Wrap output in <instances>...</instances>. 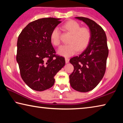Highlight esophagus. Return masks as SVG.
Here are the masks:
<instances>
[{
    "mask_svg": "<svg viewBox=\"0 0 123 123\" xmlns=\"http://www.w3.org/2000/svg\"><path fill=\"white\" fill-rule=\"evenodd\" d=\"M65 61H66V63H67L69 61V59H68V58L66 57V58H65Z\"/></svg>",
    "mask_w": 123,
    "mask_h": 123,
    "instance_id": "1",
    "label": "esophagus"
}]
</instances>
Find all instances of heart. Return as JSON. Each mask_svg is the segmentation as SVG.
<instances>
[{"instance_id": "obj_1", "label": "heart", "mask_w": 123, "mask_h": 123, "mask_svg": "<svg viewBox=\"0 0 123 123\" xmlns=\"http://www.w3.org/2000/svg\"><path fill=\"white\" fill-rule=\"evenodd\" d=\"M62 29L72 35L68 42L69 44L63 45L57 50L59 55L64 57H70L77 51H82L88 46L91 39V32L86 27H81L78 22L70 20L62 25ZM51 42L55 46H59L60 42V31L55 28L50 35Z\"/></svg>"}]
</instances>
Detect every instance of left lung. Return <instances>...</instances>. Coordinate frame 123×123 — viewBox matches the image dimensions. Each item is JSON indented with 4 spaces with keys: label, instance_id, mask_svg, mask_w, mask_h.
<instances>
[{
    "label": "left lung",
    "instance_id": "obj_1",
    "mask_svg": "<svg viewBox=\"0 0 123 123\" xmlns=\"http://www.w3.org/2000/svg\"><path fill=\"white\" fill-rule=\"evenodd\" d=\"M89 27L91 39L80 55L70 59L74 71L69 75L70 86L80 92H89L96 87L105 74L109 55L106 35L103 29L89 18L76 17Z\"/></svg>",
    "mask_w": 123,
    "mask_h": 123
}]
</instances>
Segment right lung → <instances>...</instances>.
Returning <instances> with one entry per match:
<instances>
[{
	"label": "right lung",
	"mask_w": 123,
	"mask_h": 123,
	"mask_svg": "<svg viewBox=\"0 0 123 123\" xmlns=\"http://www.w3.org/2000/svg\"><path fill=\"white\" fill-rule=\"evenodd\" d=\"M44 18L29 23L17 41V62L23 80L30 88L43 91L55 83L54 76L65 65L63 57L55 54L50 35L61 22Z\"/></svg>",
	"instance_id": "add662e5"
}]
</instances>
